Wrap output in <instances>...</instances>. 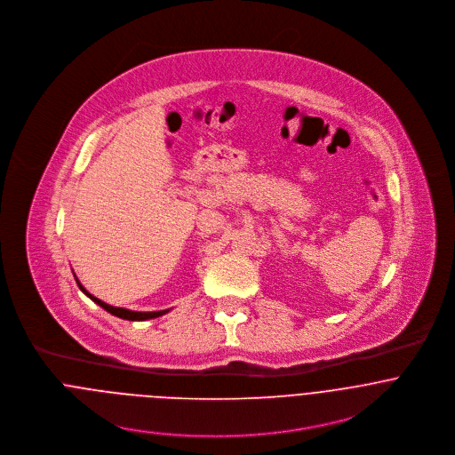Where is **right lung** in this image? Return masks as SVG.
<instances>
[{"label": "right lung", "mask_w": 455, "mask_h": 455, "mask_svg": "<svg viewBox=\"0 0 455 455\" xmlns=\"http://www.w3.org/2000/svg\"><path fill=\"white\" fill-rule=\"evenodd\" d=\"M76 280V278H75ZM76 283H78V287H80V291L84 292V294H87L94 303H98L101 308H105L108 314H112V315H116V317H121V319H126V321H147V319H156V317H161L163 314H166L168 310H161V312H131V310H126V308H116V307H112V305H107V303H103L101 299H98V298H94L92 294H89L84 287H82V283L76 280Z\"/></svg>", "instance_id": "right-lung-1"}]
</instances>
